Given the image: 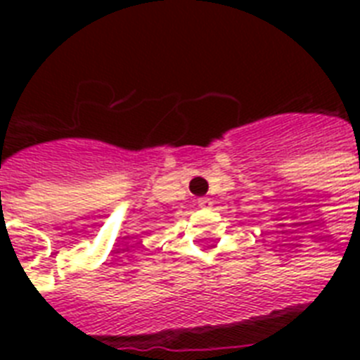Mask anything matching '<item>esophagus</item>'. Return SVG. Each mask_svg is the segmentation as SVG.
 <instances>
[{
    "instance_id": "34e87169",
    "label": "esophagus",
    "mask_w": 360,
    "mask_h": 360,
    "mask_svg": "<svg viewBox=\"0 0 360 360\" xmlns=\"http://www.w3.org/2000/svg\"><path fill=\"white\" fill-rule=\"evenodd\" d=\"M198 205H200V207H209L211 202H209V198H200V200H198Z\"/></svg>"
}]
</instances>
